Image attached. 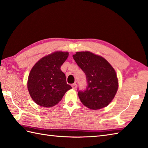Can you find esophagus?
Listing matches in <instances>:
<instances>
[{"label": "esophagus", "instance_id": "1", "mask_svg": "<svg viewBox=\"0 0 148 148\" xmlns=\"http://www.w3.org/2000/svg\"><path fill=\"white\" fill-rule=\"evenodd\" d=\"M71 87H72V88H73V89H76L77 87V85L76 84H72Z\"/></svg>", "mask_w": 148, "mask_h": 148}]
</instances>
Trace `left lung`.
Segmentation results:
<instances>
[{
    "mask_svg": "<svg viewBox=\"0 0 148 148\" xmlns=\"http://www.w3.org/2000/svg\"><path fill=\"white\" fill-rule=\"evenodd\" d=\"M73 58L86 75L88 83L86 90L78 92L82 103L92 110L107 106L119 88L113 67L106 59L90 51L77 52Z\"/></svg>",
    "mask_w": 148,
    "mask_h": 148,
    "instance_id": "8db88e82",
    "label": "left lung"
}]
</instances>
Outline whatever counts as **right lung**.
Returning <instances> with one entry per match:
<instances>
[{
  "mask_svg": "<svg viewBox=\"0 0 148 148\" xmlns=\"http://www.w3.org/2000/svg\"><path fill=\"white\" fill-rule=\"evenodd\" d=\"M68 52L55 51L42 58L32 67L27 81L28 92L39 106H54L64 94L71 88L67 84L65 74L61 70Z\"/></svg>",
  "mask_w": 148,
  "mask_h": 148,
  "instance_id": "obj_1",
  "label": "right lung"
}]
</instances>
